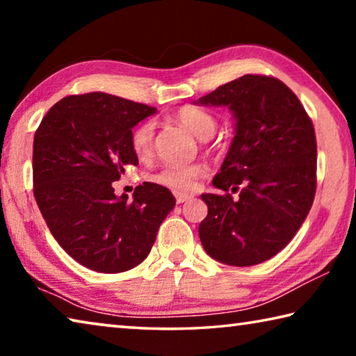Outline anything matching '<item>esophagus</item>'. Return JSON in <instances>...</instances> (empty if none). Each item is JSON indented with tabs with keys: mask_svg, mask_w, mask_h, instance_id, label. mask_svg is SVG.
Segmentation results:
<instances>
[{
	"mask_svg": "<svg viewBox=\"0 0 356 356\" xmlns=\"http://www.w3.org/2000/svg\"><path fill=\"white\" fill-rule=\"evenodd\" d=\"M174 196H176V202H177V204H182V202H185V201L191 200V195H186V193L174 191Z\"/></svg>",
	"mask_w": 356,
	"mask_h": 356,
	"instance_id": "obj_1",
	"label": "esophagus"
}]
</instances>
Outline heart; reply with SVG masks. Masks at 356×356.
<instances>
[{
	"mask_svg": "<svg viewBox=\"0 0 356 356\" xmlns=\"http://www.w3.org/2000/svg\"><path fill=\"white\" fill-rule=\"evenodd\" d=\"M176 118L184 127L188 129L193 135H196L201 140L212 136L216 130V118L212 113L202 106L186 105L182 106L176 113ZM155 125L150 119L143 120L136 127L131 130L130 146L131 150L140 156L147 159L152 154ZM207 168L204 163H190V165H168L160 171L152 174V180L155 184H160L168 188L177 191L193 190L196 185V180L204 176Z\"/></svg>",
	"mask_w": 356,
	"mask_h": 356,
	"instance_id": "heart-1",
	"label": "heart"
}]
</instances>
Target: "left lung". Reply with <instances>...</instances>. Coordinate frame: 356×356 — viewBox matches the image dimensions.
<instances>
[{
	"label": "left lung",
	"mask_w": 356,
	"mask_h": 356,
	"mask_svg": "<svg viewBox=\"0 0 356 356\" xmlns=\"http://www.w3.org/2000/svg\"><path fill=\"white\" fill-rule=\"evenodd\" d=\"M225 105L236 136L212 184L225 195H201L209 213L200 237L209 256L248 267L284 248L316 196L317 143L297 95L275 76L248 74L200 99ZM229 191H239L234 200Z\"/></svg>",
	"instance_id": "8db88e82"
}]
</instances>
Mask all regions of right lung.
<instances>
[{
	"label": "right lung",
	"mask_w": 356,
	"mask_h": 356,
	"mask_svg": "<svg viewBox=\"0 0 356 356\" xmlns=\"http://www.w3.org/2000/svg\"><path fill=\"white\" fill-rule=\"evenodd\" d=\"M156 111L118 95H67L53 105L34 134V197L61 248L84 267L120 273L152 250L161 221L176 206L166 186L138 185L134 200L114 195L129 165L131 129Z\"/></svg>",
	"instance_id": "obj_1"
}]
</instances>
